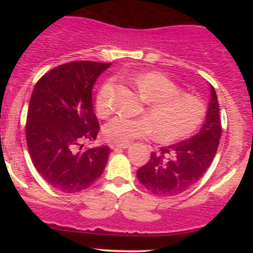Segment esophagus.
Wrapping results in <instances>:
<instances>
[{
    "label": "esophagus",
    "mask_w": 253,
    "mask_h": 253,
    "mask_svg": "<svg viewBox=\"0 0 253 253\" xmlns=\"http://www.w3.org/2000/svg\"><path fill=\"white\" fill-rule=\"evenodd\" d=\"M128 146H129V144H115L113 147H115V149L125 150V149H128Z\"/></svg>",
    "instance_id": "1"
}]
</instances>
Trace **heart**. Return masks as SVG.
Instances as JSON below:
<instances>
[{"mask_svg": "<svg viewBox=\"0 0 253 253\" xmlns=\"http://www.w3.org/2000/svg\"><path fill=\"white\" fill-rule=\"evenodd\" d=\"M134 84L146 107V117L127 118L118 115L103 127L104 136L118 144H129L155 132L164 143L179 140L199 128L206 118V106L194 95L181 92L175 82L157 71L143 72L134 77ZM96 109L106 118L113 110L112 84L101 88L96 97Z\"/></svg>", "mask_w": 253, "mask_h": 253, "instance_id": "heart-1", "label": "heart"}]
</instances>
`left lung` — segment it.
I'll return each mask as SVG.
<instances>
[{"label":"left lung","mask_w":253,"mask_h":253,"mask_svg":"<svg viewBox=\"0 0 253 253\" xmlns=\"http://www.w3.org/2000/svg\"><path fill=\"white\" fill-rule=\"evenodd\" d=\"M211 100L205 123L195 135L161 152L151 153L150 161L136 171L139 182L159 196H172L195 184L211 167L221 138L219 102L210 84Z\"/></svg>","instance_id":"left-lung-1"}]
</instances>
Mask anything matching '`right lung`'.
<instances>
[{
  "mask_svg": "<svg viewBox=\"0 0 253 253\" xmlns=\"http://www.w3.org/2000/svg\"><path fill=\"white\" fill-rule=\"evenodd\" d=\"M110 63L80 60L52 69L30 100L26 140L32 162L48 184L63 193L82 191L102 175L110 149L82 150L100 130L91 90Z\"/></svg>",
  "mask_w": 253,
  "mask_h": 253,
  "instance_id": "1",
  "label": "right lung"
}]
</instances>
